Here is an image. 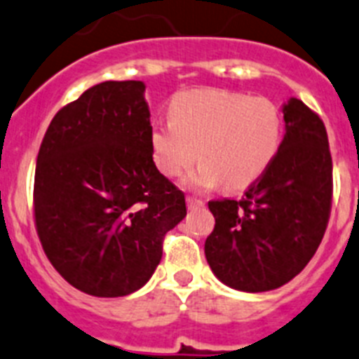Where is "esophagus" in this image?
I'll list each match as a JSON object with an SVG mask.
<instances>
[{
  "label": "esophagus",
  "mask_w": 359,
  "mask_h": 359,
  "mask_svg": "<svg viewBox=\"0 0 359 359\" xmlns=\"http://www.w3.org/2000/svg\"><path fill=\"white\" fill-rule=\"evenodd\" d=\"M187 205H189V209H201L205 205V201L201 198H196V196H187Z\"/></svg>",
  "instance_id": "esophagus-1"
}]
</instances>
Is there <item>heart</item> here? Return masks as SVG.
I'll return each mask as SVG.
<instances>
[{
  "label": "heart",
  "mask_w": 359,
  "mask_h": 359,
  "mask_svg": "<svg viewBox=\"0 0 359 359\" xmlns=\"http://www.w3.org/2000/svg\"><path fill=\"white\" fill-rule=\"evenodd\" d=\"M281 137L283 116L269 97L196 88L174 97L170 121L154 125L150 142L163 176H182L200 156V168L189 177L191 185L222 182L229 191H238L265 174Z\"/></svg>",
  "instance_id": "b5f03b06"
}]
</instances>
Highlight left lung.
<instances>
[{"mask_svg":"<svg viewBox=\"0 0 359 359\" xmlns=\"http://www.w3.org/2000/svg\"><path fill=\"white\" fill-rule=\"evenodd\" d=\"M285 136L271 167L241 200H212L205 256L225 285L265 292L289 283L316 254L332 207L327 128L302 100L283 107Z\"/></svg>","mask_w":359,"mask_h":359,"instance_id":"1","label":"left lung"}]
</instances>
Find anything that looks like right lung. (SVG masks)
<instances>
[{
    "label": "right lung",
    "mask_w": 359,
    "mask_h": 359,
    "mask_svg": "<svg viewBox=\"0 0 359 359\" xmlns=\"http://www.w3.org/2000/svg\"><path fill=\"white\" fill-rule=\"evenodd\" d=\"M142 81H103L56 112L34 174V223L52 267L97 298L142 289L185 194L152 159Z\"/></svg>",
    "instance_id": "right-lung-1"
}]
</instances>
